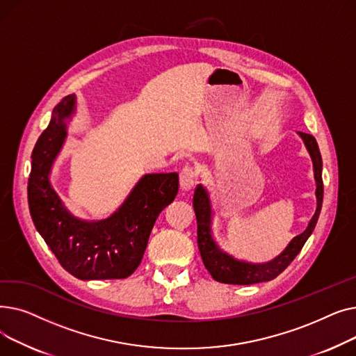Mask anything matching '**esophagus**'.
I'll list each match as a JSON object with an SVG mask.
<instances>
[{
  "instance_id": "obj_1",
  "label": "esophagus",
  "mask_w": 356,
  "mask_h": 356,
  "mask_svg": "<svg viewBox=\"0 0 356 356\" xmlns=\"http://www.w3.org/2000/svg\"><path fill=\"white\" fill-rule=\"evenodd\" d=\"M197 172L192 165H184L183 170L180 172V189L183 192H189L195 188Z\"/></svg>"
}]
</instances>
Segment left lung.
<instances>
[{
  "label": "left lung",
  "instance_id": "obj_1",
  "mask_svg": "<svg viewBox=\"0 0 356 356\" xmlns=\"http://www.w3.org/2000/svg\"><path fill=\"white\" fill-rule=\"evenodd\" d=\"M305 141V145L313 161V172L316 180V199H317V208L310 219L306 231L296 238L291 239L287 248L275 257L270 263L266 264H251L247 261H239L223 251L213 236L212 229V219H213V209L212 202L209 197L208 191L203 188L202 184H197L193 196V208L197 220V245L200 251V257L203 259V264L211 275L219 283L225 284H241L248 286L255 283L270 282L275 278L278 274H282L296 255L302 251L306 241L312 235L317 219H319L322 202H323V180H322V156L319 152V147L313 136L306 133H298Z\"/></svg>",
  "mask_w": 356,
  "mask_h": 356
}]
</instances>
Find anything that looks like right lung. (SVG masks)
<instances>
[{"label": "right lung", "mask_w": 356, "mask_h": 356, "mask_svg": "<svg viewBox=\"0 0 356 356\" xmlns=\"http://www.w3.org/2000/svg\"><path fill=\"white\" fill-rule=\"evenodd\" d=\"M76 109L74 95L54 106L47 128L31 153L29 208L35 229L60 266L81 280L127 278L140 266L149 232L160 212L179 191L177 173L145 175L121 207L106 219L73 216L49 181L53 161L67 136V120Z\"/></svg>", "instance_id": "obj_1"}]
</instances>
